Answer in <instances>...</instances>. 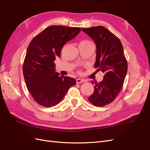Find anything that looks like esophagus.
Returning <instances> with one entry per match:
<instances>
[{
    "instance_id": "1",
    "label": "esophagus",
    "mask_w": 150,
    "mask_h": 150,
    "mask_svg": "<svg viewBox=\"0 0 150 150\" xmlns=\"http://www.w3.org/2000/svg\"><path fill=\"white\" fill-rule=\"evenodd\" d=\"M76 82L77 83H81L85 82V80L84 79H77L76 80Z\"/></svg>"
}]
</instances>
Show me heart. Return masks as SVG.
<instances>
[{
	"label": "heart",
	"mask_w": 150,
	"mask_h": 150,
	"mask_svg": "<svg viewBox=\"0 0 150 150\" xmlns=\"http://www.w3.org/2000/svg\"><path fill=\"white\" fill-rule=\"evenodd\" d=\"M88 42H91L89 41H83L80 42V44H84V43H88Z\"/></svg>",
	"instance_id": "1"
}]
</instances>
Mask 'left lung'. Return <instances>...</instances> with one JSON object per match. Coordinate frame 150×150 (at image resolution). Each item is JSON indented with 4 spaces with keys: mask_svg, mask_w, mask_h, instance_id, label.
Here are the masks:
<instances>
[{
    "mask_svg": "<svg viewBox=\"0 0 150 150\" xmlns=\"http://www.w3.org/2000/svg\"><path fill=\"white\" fill-rule=\"evenodd\" d=\"M82 31L96 45L94 67L104 73V79L94 85V92L88 99L97 107L110 104L121 92L127 71V63L119 38L104 26L83 28Z\"/></svg>",
    "mask_w": 150,
    "mask_h": 150,
    "instance_id": "8db88e82",
    "label": "left lung"
}]
</instances>
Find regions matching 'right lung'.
Instances as JSON below:
<instances>
[{
	"mask_svg": "<svg viewBox=\"0 0 150 150\" xmlns=\"http://www.w3.org/2000/svg\"><path fill=\"white\" fill-rule=\"evenodd\" d=\"M80 28L50 25L30 42L23 64L28 91L40 105L50 108L58 104L76 80L55 71V59L63 45L79 35Z\"/></svg>",
	"mask_w": 150,
	"mask_h": 150,
	"instance_id": "obj_1",
	"label": "right lung"
}]
</instances>
